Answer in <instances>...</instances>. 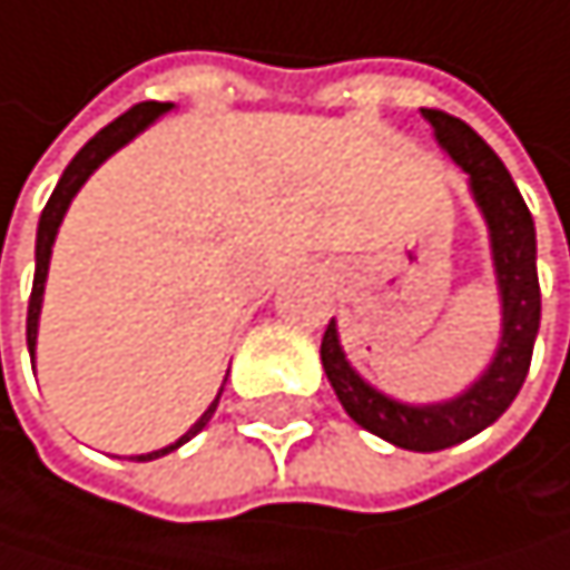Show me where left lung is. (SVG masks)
Wrapping results in <instances>:
<instances>
[{"label":"left lung","mask_w":570,"mask_h":570,"mask_svg":"<svg viewBox=\"0 0 570 570\" xmlns=\"http://www.w3.org/2000/svg\"><path fill=\"white\" fill-rule=\"evenodd\" d=\"M425 120L435 128L439 145L453 155V161L470 175L473 195L490 223L493 239V263L503 297V337L493 364L487 375L460 399L442 405H402L395 399H385L372 385H364L354 368L344 361V351L337 344L334 321L324 331L321 341V361L334 395L341 399L344 412L385 442L412 453H439L450 445L483 432L490 422H497L510 402L517 399L527 368H531L534 337L541 327V283H538V239H534V219L527 213L523 198L503 168V161L493 155V148L466 125V120L422 107Z\"/></svg>","instance_id":"obj_1"}]
</instances>
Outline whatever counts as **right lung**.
Wrapping results in <instances>:
<instances>
[{
    "label": "right lung",
    "instance_id": "obj_1",
    "mask_svg": "<svg viewBox=\"0 0 570 570\" xmlns=\"http://www.w3.org/2000/svg\"><path fill=\"white\" fill-rule=\"evenodd\" d=\"M171 104H158V100H145V104H135L131 110H125L117 120H110V125L104 128V131H97L80 151H77V158L67 165V171H63V178L57 181V188H53V195H50V202H47V209H43V216H39V229H36V276H32V294H29V311H26V344H29V354L36 351V324H39V304H43V283H47V269H50V253H53V239H57V229H60V223H63V213H67V206H70V198L80 191V185L90 178V171L104 161V158H110L120 145H128L135 135H141L155 117H161L165 110H168ZM223 395V392H219ZM219 395H216V402L206 409V415H202L175 445H165V450H158V453H148V456H135L138 463H145V460H158V456H165V453H171V450H178L181 442H188L195 432H202L206 429V422L213 419V412H216V405H219Z\"/></svg>",
    "mask_w": 570,
    "mask_h": 570
}]
</instances>
